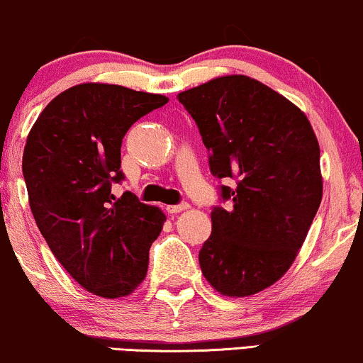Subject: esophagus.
Here are the masks:
<instances>
[{
    "label": "esophagus",
    "instance_id": "1",
    "mask_svg": "<svg viewBox=\"0 0 363 363\" xmlns=\"http://www.w3.org/2000/svg\"><path fill=\"white\" fill-rule=\"evenodd\" d=\"M190 206L186 204V202H182V204H177V206H166V211L169 214H177V213H182L185 211V209H189Z\"/></svg>",
    "mask_w": 363,
    "mask_h": 363
}]
</instances>
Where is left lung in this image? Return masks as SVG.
Returning a JSON list of instances; mask_svg holds the SVG:
<instances>
[{
  "label": "left lung",
  "instance_id": "1",
  "mask_svg": "<svg viewBox=\"0 0 363 363\" xmlns=\"http://www.w3.org/2000/svg\"><path fill=\"white\" fill-rule=\"evenodd\" d=\"M209 152L230 208L211 211L199 251L206 280L244 298L275 284L298 256L322 201L320 149L305 112L247 76H223L178 95Z\"/></svg>",
  "mask_w": 363,
  "mask_h": 363
}]
</instances>
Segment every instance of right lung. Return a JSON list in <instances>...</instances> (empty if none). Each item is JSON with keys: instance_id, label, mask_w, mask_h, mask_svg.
<instances>
[{"instance_id": "1", "label": "right lung", "mask_w": 363, "mask_h": 363, "mask_svg": "<svg viewBox=\"0 0 363 363\" xmlns=\"http://www.w3.org/2000/svg\"><path fill=\"white\" fill-rule=\"evenodd\" d=\"M164 104V95L118 84H77L46 105L27 136L22 173L38 228L69 275L102 298L142 284L166 221L135 194H111L124 178V135Z\"/></svg>"}]
</instances>
